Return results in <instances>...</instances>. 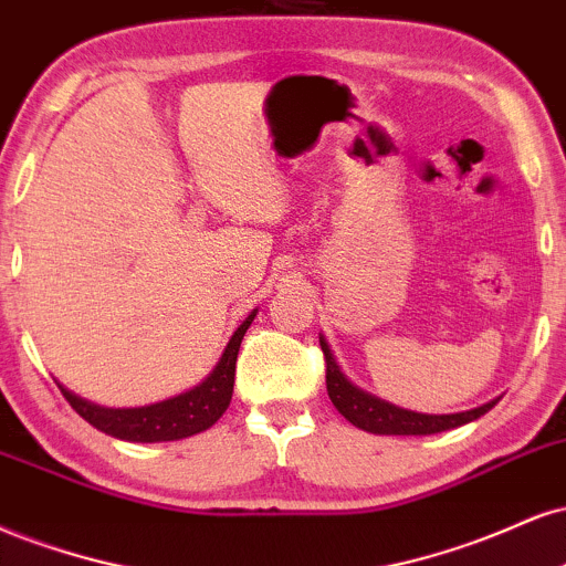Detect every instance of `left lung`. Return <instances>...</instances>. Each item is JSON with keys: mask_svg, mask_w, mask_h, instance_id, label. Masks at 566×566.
<instances>
[{"mask_svg": "<svg viewBox=\"0 0 566 566\" xmlns=\"http://www.w3.org/2000/svg\"><path fill=\"white\" fill-rule=\"evenodd\" d=\"M321 349L325 355V387H328L331 402L336 405V410L347 418L349 423H355L357 429L370 431V434H437V431H448L463 423L476 421V418L493 410L501 397L480 405V408L463 410V413H448V416H429V413H416V410L397 408L387 400H378V397L368 395V391L357 389L347 376L338 368L334 352H331L325 336H321Z\"/></svg>", "mask_w": 566, "mask_h": 566, "instance_id": "8db88e82", "label": "left lung"}]
</instances>
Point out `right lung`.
<instances>
[{"instance_id": "right-lung-1", "label": "right lung", "mask_w": 566, "mask_h": 566, "mask_svg": "<svg viewBox=\"0 0 566 566\" xmlns=\"http://www.w3.org/2000/svg\"><path fill=\"white\" fill-rule=\"evenodd\" d=\"M256 317V310L251 312L245 321L238 325V331L224 347L219 357L217 368L203 378L198 387H192L182 395L169 397V400L145 405V408H103V405L86 402L76 397L73 391L60 387L71 408L76 410L84 421L92 427L105 431V434L116 437L126 442H171L185 440V437L198 434L222 418L224 410L232 400V384H235V360L241 342L249 331L251 321Z\"/></svg>"}]
</instances>
